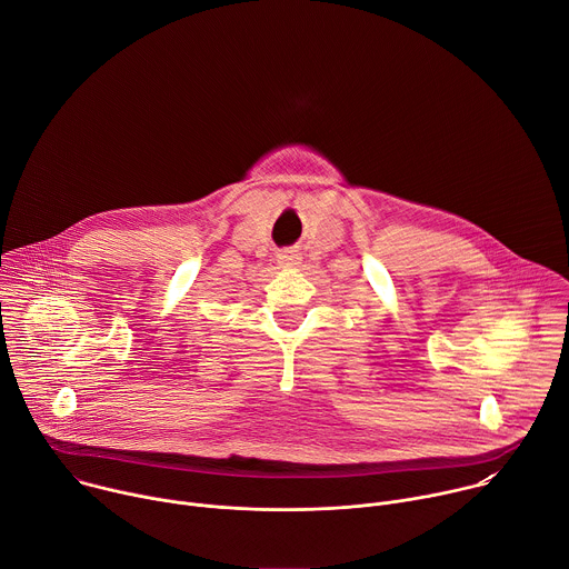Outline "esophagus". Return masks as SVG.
I'll return each instance as SVG.
<instances>
[{"label": "esophagus", "instance_id": "esophagus-1", "mask_svg": "<svg viewBox=\"0 0 569 569\" xmlns=\"http://www.w3.org/2000/svg\"><path fill=\"white\" fill-rule=\"evenodd\" d=\"M299 261H301V257H299L297 250H288V252H281V254H279V263H281V266H297Z\"/></svg>", "mask_w": 569, "mask_h": 569}]
</instances>
